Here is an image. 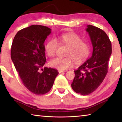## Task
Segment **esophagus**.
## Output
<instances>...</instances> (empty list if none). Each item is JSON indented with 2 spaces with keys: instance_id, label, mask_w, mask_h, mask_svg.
I'll return each instance as SVG.
<instances>
[{
  "instance_id": "1",
  "label": "esophagus",
  "mask_w": 122,
  "mask_h": 122,
  "mask_svg": "<svg viewBox=\"0 0 122 122\" xmlns=\"http://www.w3.org/2000/svg\"><path fill=\"white\" fill-rule=\"evenodd\" d=\"M65 71H62V70H58V72L59 73H62V72H64Z\"/></svg>"
}]
</instances>
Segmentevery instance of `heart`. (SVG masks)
Listing matches in <instances>:
<instances>
[{"label": "heart", "instance_id": "1", "mask_svg": "<svg viewBox=\"0 0 122 122\" xmlns=\"http://www.w3.org/2000/svg\"><path fill=\"white\" fill-rule=\"evenodd\" d=\"M61 45L68 47L66 57H56L50 61L51 67L59 70L67 69L73 65L74 60L76 64H81L86 60L90 53V46L87 42L82 41L80 36L74 33H66L59 38ZM59 47L56 39H51L47 43L46 51L49 57H54L56 54Z\"/></svg>", "mask_w": 122, "mask_h": 122}]
</instances>
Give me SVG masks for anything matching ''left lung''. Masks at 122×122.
I'll return each instance as SVG.
<instances>
[{"mask_svg": "<svg viewBox=\"0 0 122 122\" xmlns=\"http://www.w3.org/2000/svg\"><path fill=\"white\" fill-rule=\"evenodd\" d=\"M90 37L93 51L92 57L75 72L71 88L76 93L88 95L102 83L108 73L109 59L112 52L111 42L104 30L89 25L86 29Z\"/></svg>", "mask_w": 122, "mask_h": 122, "instance_id": "obj_1", "label": "left lung"}]
</instances>
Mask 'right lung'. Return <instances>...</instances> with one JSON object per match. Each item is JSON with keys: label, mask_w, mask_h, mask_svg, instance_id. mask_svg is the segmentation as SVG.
<instances>
[{"label": "right lung", "mask_w": 122, "mask_h": 122, "mask_svg": "<svg viewBox=\"0 0 122 122\" xmlns=\"http://www.w3.org/2000/svg\"><path fill=\"white\" fill-rule=\"evenodd\" d=\"M51 33L46 26L33 25L18 31L12 42L11 56L14 67L24 86L36 95L48 92L59 74L55 69H42L46 62L44 42Z\"/></svg>", "instance_id": "add662e5"}]
</instances>
